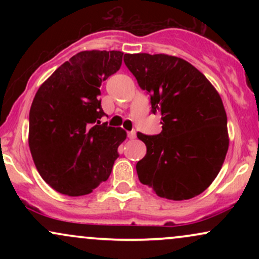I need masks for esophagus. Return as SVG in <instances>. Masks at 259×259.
I'll return each instance as SVG.
<instances>
[{"instance_id": "esophagus-1", "label": "esophagus", "mask_w": 259, "mask_h": 259, "mask_svg": "<svg viewBox=\"0 0 259 259\" xmlns=\"http://www.w3.org/2000/svg\"><path fill=\"white\" fill-rule=\"evenodd\" d=\"M127 136H129V139H135L136 138V132H135V130H132V132L127 133Z\"/></svg>"}]
</instances>
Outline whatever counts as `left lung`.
<instances>
[{
    "instance_id": "obj_1",
    "label": "left lung",
    "mask_w": 259,
    "mask_h": 259,
    "mask_svg": "<svg viewBox=\"0 0 259 259\" xmlns=\"http://www.w3.org/2000/svg\"><path fill=\"white\" fill-rule=\"evenodd\" d=\"M124 63L151 96L162 132L138 133L147 153L136 164L139 180L159 197L183 201L212 184L229 147L228 119L219 94L184 59L168 55L124 56Z\"/></svg>"
}]
</instances>
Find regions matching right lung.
<instances>
[{
  "label": "right lung",
  "mask_w": 259,
  "mask_h": 259,
  "mask_svg": "<svg viewBox=\"0 0 259 259\" xmlns=\"http://www.w3.org/2000/svg\"><path fill=\"white\" fill-rule=\"evenodd\" d=\"M123 52L82 51L40 86L29 113V147L41 178L68 196L92 192L111 175L121 127L101 124L100 86L119 70Z\"/></svg>",
  "instance_id": "add662e5"
}]
</instances>
